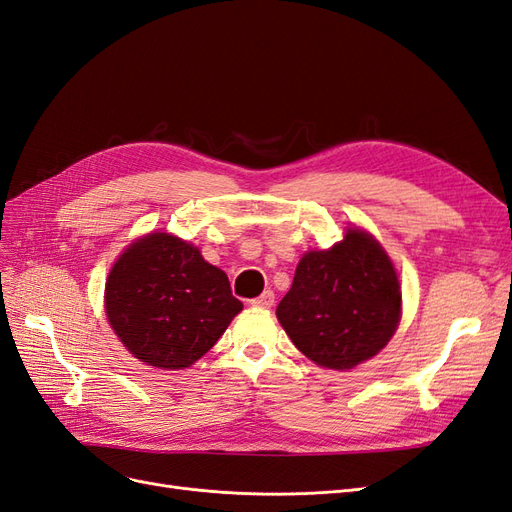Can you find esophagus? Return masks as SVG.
I'll return each instance as SVG.
<instances>
[{
	"label": "esophagus",
	"mask_w": 512,
	"mask_h": 512,
	"mask_svg": "<svg viewBox=\"0 0 512 512\" xmlns=\"http://www.w3.org/2000/svg\"><path fill=\"white\" fill-rule=\"evenodd\" d=\"M273 303H275V294L271 290H265L260 294V297L252 299L254 307H273Z\"/></svg>",
	"instance_id": "obj_1"
}]
</instances>
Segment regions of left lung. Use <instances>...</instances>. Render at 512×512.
Listing matches in <instances>:
<instances>
[{
  "mask_svg": "<svg viewBox=\"0 0 512 512\" xmlns=\"http://www.w3.org/2000/svg\"><path fill=\"white\" fill-rule=\"evenodd\" d=\"M275 314L309 361L352 369L376 356L397 331V271L369 232L348 228L329 250L303 254Z\"/></svg>",
  "mask_w": 512,
  "mask_h": 512,
  "instance_id": "8db88e82",
  "label": "left lung"
}]
</instances>
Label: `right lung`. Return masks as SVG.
<instances>
[{"mask_svg": "<svg viewBox=\"0 0 512 512\" xmlns=\"http://www.w3.org/2000/svg\"><path fill=\"white\" fill-rule=\"evenodd\" d=\"M104 305L121 344L158 369L196 363L243 309L226 273L168 232L128 245L106 277Z\"/></svg>", "mask_w": 512, "mask_h": 512, "instance_id": "right-lung-1", "label": "right lung"}]
</instances>
